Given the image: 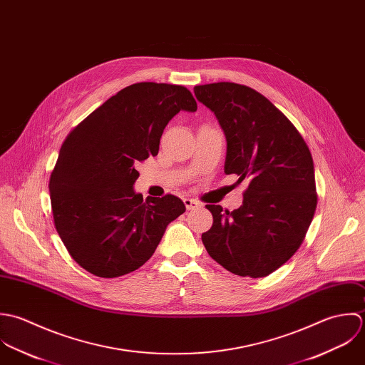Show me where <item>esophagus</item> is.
<instances>
[{
    "instance_id": "1",
    "label": "esophagus",
    "mask_w": 365,
    "mask_h": 365,
    "mask_svg": "<svg viewBox=\"0 0 365 365\" xmlns=\"http://www.w3.org/2000/svg\"><path fill=\"white\" fill-rule=\"evenodd\" d=\"M183 203H185V206H186V209H187V210H196V209L202 207V205H200L197 200H195V199H189V197L183 199Z\"/></svg>"
}]
</instances>
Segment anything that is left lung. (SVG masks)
<instances>
[{
    "mask_svg": "<svg viewBox=\"0 0 365 365\" xmlns=\"http://www.w3.org/2000/svg\"><path fill=\"white\" fill-rule=\"evenodd\" d=\"M195 96L225 135V175L250 182L238 209L206 206L213 225L202 241L227 271L264 278L297 251L314 216L310 150L291 121L251 87L221 81L196 86Z\"/></svg>",
    "mask_w": 365,
    "mask_h": 365,
    "instance_id": "1",
    "label": "left lung"
}]
</instances>
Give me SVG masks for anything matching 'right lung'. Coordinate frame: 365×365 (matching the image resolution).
I'll list each match as a JSON object with an SVG mask.
<instances>
[{
  "instance_id": "obj_1",
  "label": "right lung",
  "mask_w": 365,
  "mask_h": 365,
  "mask_svg": "<svg viewBox=\"0 0 365 365\" xmlns=\"http://www.w3.org/2000/svg\"><path fill=\"white\" fill-rule=\"evenodd\" d=\"M197 110L183 86L131 84L68 135L49 182L55 227L74 261L100 278L130 274L155 252L169 222L185 213L173 196L134 190L137 165L158 155L168 123Z\"/></svg>"
}]
</instances>
